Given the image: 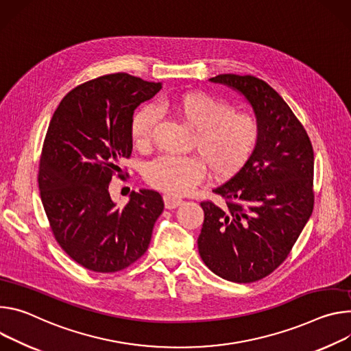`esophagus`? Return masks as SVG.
<instances>
[{"label": "esophagus", "instance_id": "1", "mask_svg": "<svg viewBox=\"0 0 351 351\" xmlns=\"http://www.w3.org/2000/svg\"><path fill=\"white\" fill-rule=\"evenodd\" d=\"M182 199L181 198H177V197H173V195H165V205L167 209H176L178 208L180 205H182Z\"/></svg>", "mask_w": 351, "mask_h": 351}]
</instances>
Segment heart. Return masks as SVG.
Returning a JSON list of instances; mask_svg holds the SVG:
<instances>
[{"mask_svg": "<svg viewBox=\"0 0 351 351\" xmlns=\"http://www.w3.org/2000/svg\"><path fill=\"white\" fill-rule=\"evenodd\" d=\"M182 121L193 128L191 147L199 156L163 154L152 160L145 170V180L169 195H184L195 188L206 173V166L217 177L234 174L254 153L261 127L250 112L232 111L223 99L205 92H188L163 100ZM159 121L154 107L139 108L131 120V135L136 146L150 143L153 128Z\"/></svg>", "mask_w": 351, "mask_h": 351, "instance_id": "1", "label": "heart"}]
</instances>
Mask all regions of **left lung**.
Instances as JSON below:
<instances>
[{"label": "left lung", "mask_w": 351, "mask_h": 351, "mask_svg": "<svg viewBox=\"0 0 351 351\" xmlns=\"http://www.w3.org/2000/svg\"><path fill=\"white\" fill-rule=\"evenodd\" d=\"M212 82L241 92L261 138L244 166L213 189L226 205L202 201L198 250L215 275L258 282L289 256L314 209V149L289 104L252 75L224 73Z\"/></svg>", "instance_id": "obj_1"}]
</instances>
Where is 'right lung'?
<instances>
[{
	"label": "right lung",
	"instance_id": "obj_1",
	"mask_svg": "<svg viewBox=\"0 0 351 351\" xmlns=\"http://www.w3.org/2000/svg\"><path fill=\"white\" fill-rule=\"evenodd\" d=\"M160 89L125 72L103 75L72 89L53 114L38 189L56 241L88 270L115 274L136 262L165 209L158 191H132L124 208L108 192L131 158L134 110Z\"/></svg>",
	"mask_w": 351,
	"mask_h": 351
}]
</instances>
